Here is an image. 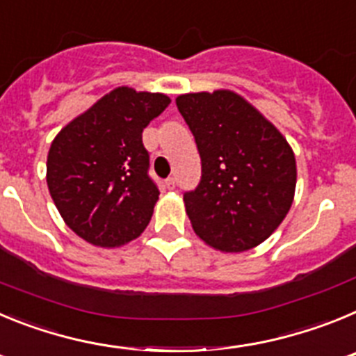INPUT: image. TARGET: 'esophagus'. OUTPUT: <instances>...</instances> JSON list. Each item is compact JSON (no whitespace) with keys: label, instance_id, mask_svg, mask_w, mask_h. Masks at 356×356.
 I'll return each mask as SVG.
<instances>
[{"label":"esophagus","instance_id":"34e87169","mask_svg":"<svg viewBox=\"0 0 356 356\" xmlns=\"http://www.w3.org/2000/svg\"><path fill=\"white\" fill-rule=\"evenodd\" d=\"M165 187H168L169 191H172V188L176 187V180H175V178H168V180H165Z\"/></svg>","mask_w":356,"mask_h":356}]
</instances>
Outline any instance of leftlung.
<instances>
[{"label": "left lung", "instance_id": "1", "mask_svg": "<svg viewBox=\"0 0 356 356\" xmlns=\"http://www.w3.org/2000/svg\"><path fill=\"white\" fill-rule=\"evenodd\" d=\"M176 106L201 156L200 185L184 194L196 235L225 253L262 244L294 200L296 159L287 139L232 90L181 94Z\"/></svg>", "mask_w": 356, "mask_h": 356}]
</instances>
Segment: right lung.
Here are the masks:
<instances>
[{
    "instance_id": "add662e5",
    "label": "right lung",
    "mask_w": 356,
    "mask_h": 356,
    "mask_svg": "<svg viewBox=\"0 0 356 356\" xmlns=\"http://www.w3.org/2000/svg\"><path fill=\"white\" fill-rule=\"evenodd\" d=\"M171 103L118 87L65 124L48 153L46 181L65 225L83 241L118 248L146 229L159 200L143 130Z\"/></svg>"
}]
</instances>
